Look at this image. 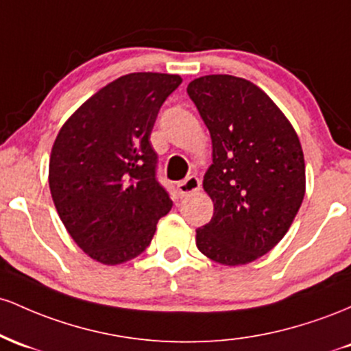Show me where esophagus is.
Returning a JSON list of instances; mask_svg holds the SVG:
<instances>
[{"mask_svg":"<svg viewBox=\"0 0 351 351\" xmlns=\"http://www.w3.org/2000/svg\"><path fill=\"white\" fill-rule=\"evenodd\" d=\"M199 191H200V180H199V177H195V176L187 177L186 180H182V182L177 184V195H179L180 199L189 197L191 194H195V192H199Z\"/></svg>","mask_w":351,"mask_h":351,"instance_id":"34e87169","label":"esophagus"}]
</instances>
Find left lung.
I'll list each match as a JSON object with an SVG mask.
<instances>
[{
	"mask_svg": "<svg viewBox=\"0 0 351 351\" xmlns=\"http://www.w3.org/2000/svg\"><path fill=\"white\" fill-rule=\"evenodd\" d=\"M187 94L212 137L204 189L214 215L197 228V249L222 265H245L280 242L302 206L300 141L254 82L210 74L192 81Z\"/></svg>",
	"mask_w": 351,
	"mask_h": 351,
	"instance_id": "1",
	"label": "left lung"
}]
</instances>
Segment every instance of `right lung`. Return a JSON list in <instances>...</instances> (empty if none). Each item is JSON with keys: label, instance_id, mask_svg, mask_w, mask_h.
Masks as SVG:
<instances>
[{"label": "right lung", "instance_id": "obj_1", "mask_svg": "<svg viewBox=\"0 0 351 351\" xmlns=\"http://www.w3.org/2000/svg\"><path fill=\"white\" fill-rule=\"evenodd\" d=\"M180 82L177 74L121 76L86 101L54 141L51 195L69 235L94 261L116 265L143 254L171 210L151 132Z\"/></svg>", "mask_w": 351, "mask_h": 351}]
</instances>
